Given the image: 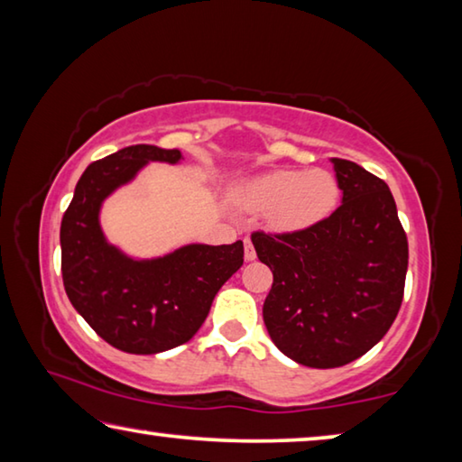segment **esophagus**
Listing matches in <instances>:
<instances>
[{
	"instance_id": "34e87169",
	"label": "esophagus",
	"mask_w": 462,
	"mask_h": 462,
	"mask_svg": "<svg viewBox=\"0 0 462 462\" xmlns=\"http://www.w3.org/2000/svg\"><path fill=\"white\" fill-rule=\"evenodd\" d=\"M245 259L246 261H254L256 259V250L253 246V242H250V238H245Z\"/></svg>"
}]
</instances>
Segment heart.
<instances>
[{"instance_id":"obj_1","label":"heart","mask_w":462,"mask_h":462,"mask_svg":"<svg viewBox=\"0 0 462 462\" xmlns=\"http://www.w3.org/2000/svg\"><path fill=\"white\" fill-rule=\"evenodd\" d=\"M340 185L326 169H275L248 181L240 203L253 212H267L273 230L297 232L310 228L334 212Z\"/></svg>"}]
</instances>
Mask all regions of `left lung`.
<instances>
[{"label": "left lung", "instance_id": "obj_1", "mask_svg": "<svg viewBox=\"0 0 462 462\" xmlns=\"http://www.w3.org/2000/svg\"><path fill=\"white\" fill-rule=\"evenodd\" d=\"M342 203L310 228L253 232L273 271L263 319L285 356L314 369L356 361L402 308L408 236L387 183L353 161L332 159Z\"/></svg>", "mask_w": 462, "mask_h": 462}]
</instances>
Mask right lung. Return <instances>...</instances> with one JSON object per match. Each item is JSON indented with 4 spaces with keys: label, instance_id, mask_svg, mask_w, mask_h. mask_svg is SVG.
Returning <instances> with one entry per match:
<instances>
[{
    "label": "right lung",
    "instance_id": "obj_1",
    "mask_svg": "<svg viewBox=\"0 0 462 462\" xmlns=\"http://www.w3.org/2000/svg\"><path fill=\"white\" fill-rule=\"evenodd\" d=\"M177 148L134 144L91 162L60 222V271L73 308L107 344L130 355H156L193 338L220 287L245 263L234 245H187L151 261H134L107 245L99 208L146 162L175 165Z\"/></svg>",
    "mask_w": 462,
    "mask_h": 462
}]
</instances>
